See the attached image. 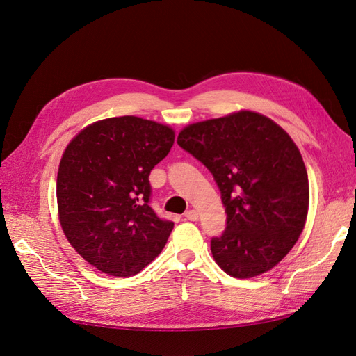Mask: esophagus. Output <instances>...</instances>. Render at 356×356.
Segmentation results:
<instances>
[{
  "mask_svg": "<svg viewBox=\"0 0 356 356\" xmlns=\"http://www.w3.org/2000/svg\"><path fill=\"white\" fill-rule=\"evenodd\" d=\"M185 216H186V220H189V221H197L198 220V212L194 211V209H189V211L185 212Z\"/></svg>",
  "mask_w": 356,
  "mask_h": 356,
  "instance_id": "34e87169",
  "label": "esophagus"
}]
</instances>
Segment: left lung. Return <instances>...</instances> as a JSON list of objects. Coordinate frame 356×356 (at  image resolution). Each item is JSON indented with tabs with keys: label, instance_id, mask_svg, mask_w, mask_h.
Masks as SVG:
<instances>
[{
	"label": "left lung",
	"instance_id": "1",
	"mask_svg": "<svg viewBox=\"0 0 356 356\" xmlns=\"http://www.w3.org/2000/svg\"><path fill=\"white\" fill-rule=\"evenodd\" d=\"M177 144L212 172L227 227L211 241L215 261L229 275L270 270L302 233L309 202L302 156L270 118L239 111L186 126Z\"/></svg>",
	"mask_w": 356,
	"mask_h": 356
}]
</instances>
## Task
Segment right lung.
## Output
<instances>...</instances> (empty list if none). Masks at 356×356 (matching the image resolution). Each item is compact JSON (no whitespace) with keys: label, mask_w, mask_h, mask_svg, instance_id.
I'll use <instances>...</instances> for the list:
<instances>
[{"label":"right lung","mask_w":356,"mask_h":356,"mask_svg":"<svg viewBox=\"0 0 356 356\" xmlns=\"http://www.w3.org/2000/svg\"><path fill=\"white\" fill-rule=\"evenodd\" d=\"M172 144L171 127L124 115L87 126L66 147L57 176L60 224L91 266L131 277L165 247L175 222L149 206V176Z\"/></svg>","instance_id":"obj_1"}]
</instances>
